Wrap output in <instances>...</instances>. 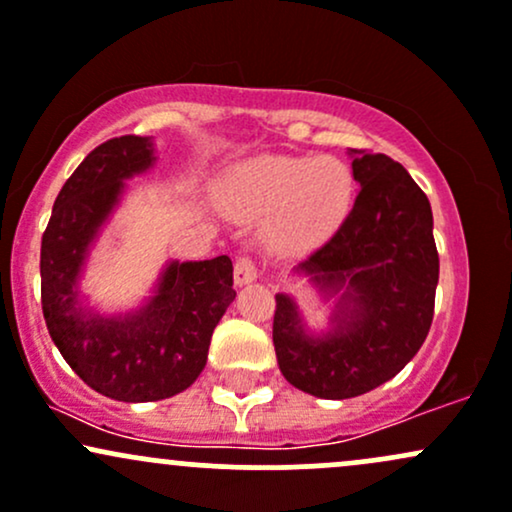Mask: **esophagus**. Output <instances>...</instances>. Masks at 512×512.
I'll list each match as a JSON object with an SVG mask.
<instances>
[{"instance_id": "obj_1", "label": "esophagus", "mask_w": 512, "mask_h": 512, "mask_svg": "<svg viewBox=\"0 0 512 512\" xmlns=\"http://www.w3.org/2000/svg\"><path fill=\"white\" fill-rule=\"evenodd\" d=\"M256 278H258V263L251 256H239L237 263H234V280H237V285H246Z\"/></svg>"}]
</instances>
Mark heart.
Instances as JSON below:
<instances>
[{"instance_id":"obj_1","label":"heart","mask_w":512,"mask_h":512,"mask_svg":"<svg viewBox=\"0 0 512 512\" xmlns=\"http://www.w3.org/2000/svg\"><path fill=\"white\" fill-rule=\"evenodd\" d=\"M229 195L268 222V241L280 251L314 246L343 220L353 198V174L333 157H263L239 166Z\"/></svg>"}]
</instances>
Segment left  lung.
<instances>
[{"mask_svg": "<svg viewBox=\"0 0 512 512\" xmlns=\"http://www.w3.org/2000/svg\"><path fill=\"white\" fill-rule=\"evenodd\" d=\"M360 183L338 232L297 266L353 304L326 338L304 336L290 297H275L273 346L292 387L321 399H350L392 380L426 341L440 258L433 212L409 171L387 154L353 152Z\"/></svg>", "mask_w": 512, "mask_h": 512, "instance_id": "left-lung-1", "label": "left lung"}]
</instances>
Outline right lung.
<instances>
[{"mask_svg":"<svg viewBox=\"0 0 512 512\" xmlns=\"http://www.w3.org/2000/svg\"><path fill=\"white\" fill-rule=\"evenodd\" d=\"M147 137L120 135L91 149L57 193L40 241V304L50 338L91 389L116 401H159L191 387L212 331L237 292L232 258L171 263L159 295L137 317L86 319L77 283L86 246L116 205L123 179L152 164Z\"/></svg>","mask_w":512,"mask_h":512,"instance_id":"obj_1","label":"right lung"}]
</instances>
